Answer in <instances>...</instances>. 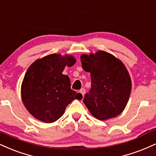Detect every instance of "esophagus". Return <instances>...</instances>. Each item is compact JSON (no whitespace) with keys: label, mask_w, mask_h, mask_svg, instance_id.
I'll use <instances>...</instances> for the list:
<instances>
[{"label":"esophagus","mask_w":156,"mask_h":156,"mask_svg":"<svg viewBox=\"0 0 156 156\" xmlns=\"http://www.w3.org/2000/svg\"><path fill=\"white\" fill-rule=\"evenodd\" d=\"M80 93L81 94L82 96L83 97V96H84V94H85V93H86V89H83H83H81L80 90Z\"/></svg>","instance_id":"34e87169"}]
</instances>
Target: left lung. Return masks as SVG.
<instances>
[{
	"label": "left lung",
	"mask_w": 156,
	"mask_h": 156,
	"mask_svg": "<svg viewBox=\"0 0 156 156\" xmlns=\"http://www.w3.org/2000/svg\"><path fill=\"white\" fill-rule=\"evenodd\" d=\"M82 67L91 74V88L83 102L101 121L115 117L124 110L132 89L130 76L120 60L105 51L83 54Z\"/></svg>",
	"instance_id": "left-lung-1"
}]
</instances>
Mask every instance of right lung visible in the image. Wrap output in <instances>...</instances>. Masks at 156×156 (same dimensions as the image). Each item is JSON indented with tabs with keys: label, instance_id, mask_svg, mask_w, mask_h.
<instances>
[{
	"label": "right lung",
	"instance_id": "right-lung-1",
	"mask_svg": "<svg viewBox=\"0 0 156 156\" xmlns=\"http://www.w3.org/2000/svg\"><path fill=\"white\" fill-rule=\"evenodd\" d=\"M76 63L73 57L51 54L30 66L22 84V99L27 110L45 123L56 121L75 99H82L70 88V80L62 74L65 66Z\"/></svg>",
	"mask_w": 156,
	"mask_h": 156
}]
</instances>
